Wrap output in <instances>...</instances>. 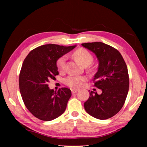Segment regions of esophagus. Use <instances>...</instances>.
I'll list each match as a JSON object with an SVG mask.
<instances>
[{
  "mask_svg": "<svg viewBox=\"0 0 147 147\" xmlns=\"http://www.w3.org/2000/svg\"><path fill=\"white\" fill-rule=\"evenodd\" d=\"M78 89H74V88H73V89H71V92L73 93H76V92H78Z\"/></svg>",
  "mask_w": 147,
  "mask_h": 147,
  "instance_id": "obj_1",
  "label": "esophagus"
}]
</instances>
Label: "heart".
<instances>
[{
  "mask_svg": "<svg viewBox=\"0 0 147 147\" xmlns=\"http://www.w3.org/2000/svg\"><path fill=\"white\" fill-rule=\"evenodd\" d=\"M74 56L78 61L84 66H88L93 61V56L91 53L85 49L80 48L74 52ZM67 60V56H63L59 58L57 61V67L59 70L63 71L65 66V62ZM84 81V78L82 76H76L70 75L67 77L65 79V83L66 85L71 87V88H79L82 86V82Z\"/></svg>",
  "mask_w": 147,
  "mask_h": 147,
  "instance_id": "b5f03b06",
  "label": "heart"
}]
</instances>
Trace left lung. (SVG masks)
<instances>
[{"label": "left lung", "instance_id": "8db88e82", "mask_svg": "<svg viewBox=\"0 0 147 147\" xmlns=\"http://www.w3.org/2000/svg\"><path fill=\"white\" fill-rule=\"evenodd\" d=\"M93 53L98 61L94 74V86L102 90L89 91L84 102L86 112L93 117L105 120L112 117L123 108L129 89V77L126 64L121 53L113 47L102 42L82 44Z\"/></svg>", "mask_w": 147, "mask_h": 147}]
</instances>
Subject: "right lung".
I'll return each mask as SVG.
<instances>
[{
	"instance_id": "1",
	"label": "right lung",
	"mask_w": 147,
	"mask_h": 147,
	"mask_svg": "<svg viewBox=\"0 0 147 147\" xmlns=\"http://www.w3.org/2000/svg\"><path fill=\"white\" fill-rule=\"evenodd\" d=\"M75 47L44 45L32 50L24 59L19 74L20 92L26 108L40 120L52 121L65 111L71 90L62 88L54 92L48 83L59 74L58 59Z\"/></svg>"
}]
</instances>
